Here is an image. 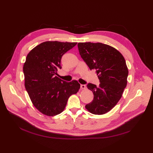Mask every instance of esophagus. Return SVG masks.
Here are the masks:
<instances>
[{
  "label": "esophagus",
  "mask_w": 153,
  "mask_h": 153,
  "mask_svg": "<svg viewBox=\"0 0 153 153\" xmlns=\"http://www.w3.org/2000/svg\"><path fill=\"white\" fill-rule=\"evenodd\" d=\"M80 88L82 90H84V89H86V86L85 85H83V84H81L80 85Z\"/></svg>",
  "instance_id": "1"
}]
</instances>
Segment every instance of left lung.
I'll return each mask as SVG.
<instances>
[{"mask_svg":"<svg viewBox=\"0 0 153 153\" xmlns=\"http://www.w3.org/2000/svg\"><path fill=\"white\" fill-rule=\"evenodd\" d=\"M79 54L90 69L95 70L99 86L88 83L93 100L85 105L87 110L101 115L110 111L122 97L127 84L128 70L122 54L114 48L102 43H78Z\"/></svg>","mask_w":153,"mask_h":153,"instance_id":"obj_1","label":"left lung"}]
</instances>
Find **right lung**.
Returning a JSON list of instances; mask_svg holds the SVG:
<instances>
[{
	"instance_id": "right-lung-1",
	"label": "right lung",
	"mask_w": 153,
	"mask_h": 153,
	"mask_svg": "<svg viewBox=\"0 0 153 153\" xmlns=\"http://www.w3.org/2000/svg\"><path fill=\"white\" fill-rule=\"evenodd\" d=\"M76 44L47 41L36 46L27 56L23 68L25 88L34 106L43 114L54 116L61 113L68 98L80 88L77 81L67 82L56 76L62 68V56Z\"/></svg>"
}]
</instances>
